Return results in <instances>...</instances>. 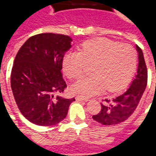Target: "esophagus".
<instances>
[{"instance_id":"obj_1","label":"esophagus","mask_w":156,"mask_h":156,"mask_svg":"<svg viewBox=\"0 0 156 156\" xmlns=\"http://www.w3.org/2000/svg\"><path fill=\"white\" fill-rule=\"evenodd\" d=\"M76 100H78V101H84V102H87L88 100V98H82L80 96H77L76 97Z\"/></svg>"}]
</instances>
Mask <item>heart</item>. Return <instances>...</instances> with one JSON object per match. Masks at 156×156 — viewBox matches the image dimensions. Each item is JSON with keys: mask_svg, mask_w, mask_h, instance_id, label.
I'll list each match as a JSON object with an SVG mask.
<instances>
[{"mask_svg": "<svg viewBox=\"0 0 156 156\" xmlns=\"http://www.w3.org/2000/svg\"><path fill=\"white\" fill-rule=\"evenodd\" d=\"M138 55L129 44L105 38L85 41L78 53L69 52L62 60L65 74L75 80L83 76L86 65L92 66V74L72 86V92L83 98L100 94L107 88L118 92L133 77L137 68Z\"/></svg>", "mask_w": 156, "mask_h": 156, "instance_id": "b5f03b06", "label": "heart"}]
</instances>
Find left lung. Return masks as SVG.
I'll use <instances>...</instances> for the list:
<instances>
[{"label": "left lung", "mask_w": 156, "mask_h": 156, "mask_svg": "<svg viewBox=\"0 0 156 156\" xmlns=\"http://www.w3.org/2000/svg\"><path fill=\"white\" fill-rule=\"evenodd\" d=\"M139 56L137 74L131 83L129 88L122 94L113 99H105L101 104V110L93 116L95 121L105 125H114L124 122L134 112L140 101L147 85V68L141 48L136 46Z\"/></svg>", "instance_id": "8db88e82"}]
</instances>
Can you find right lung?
<instances>
[{
	"label": "right lung",
	"instance_id": "1",
	"mask_svg": "<svg viewBox=\"0 0 156 156\" xmlns=\"http://www.w3.org/2000/svg\"><path fill=\"white\" fill-rule=\"evenodd\" d=\"M70 37L55 33L32 36L19 49L11 74V87L22 115L33 124L51 126L63 120L75 98L56 96L67 88L62 68Z\"/></svg>",
	"mask_w": 156,
	"mask_h": 156
}]
</instances>
